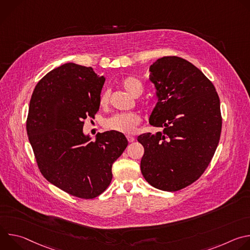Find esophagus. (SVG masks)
<instances>
[{
	"instance_id": "obj_1",
	"label": "esophagus",
	"mask_w": 250,
	"mask_h": 250,
	"mask_svg": "<svg viewBox=\"0 0 250 250\" xmlns=\"http://www.w3.org/2000/svg\"><path fill=\"white\" fill-rule=\"evenodd\" d=\"M126 139L128 142H133L135 140V137H133L131 135H126Z\"/></svg>"
}]
</instances>
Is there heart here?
I'll use <instances>...</instances> for the list:
<instances>
[{
  "label": "heart",
  "mask_w": 250,
  "mask_h": 250,
  "mask_svg": "<svg viewBox=\"0 0 250 250\" xmlns=\"http://www.w3.org/2000/svg\"><path fill=\"white\" fill-rule=\"evenodd\" d=\"M123 88L133 97H138L144 92V85L135 77H126L122 81ZM109 103V93L104 91L100 97V104L104 106ZM141 123V118L136 113H121L116 114L104 122V127L106 130L117 131L129 134L135 131Z\"/></svg>",
  "instance_id": "1"
}]
</instances>
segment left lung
<instances>
[{"mask_svg":"<svg viewBox=\"0 0 250 250\" xmlns=\"http://www.w3.org/2000/svg\"><path fill=\"white\" fill-rule=\"evenodd\" d=\"M149 71L158 97L149 124L162 130L137 137L145 148L140 169L154 188L179 191L199 179L216 152L220 98L202 71L181 57L159 58Z\"/></svg>","mask_w":250,"mask_h":250,"instance_id":"8db88e82","label":"left lung"}]
</instances>
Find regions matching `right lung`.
I'll return each mask as SVG.
<instances>
[{
	"mask_svg": "<svg viewBox=\"0 0 250 250\" xmlns=\"http://www.w3.org/2000/svg\"><path fill=\"white\" fill-rule=\"evenodd\" d=\"M104 82L92 67L63 64L35 86L26 119L41 173L62 191L86 200L109 187L112 165L127 146L121 132H99L95 141L83 133L84 121L99 111Z\"/></svg>",
	"mask_w": 250,
	"mask_h": 250,
	"instance_id": "1",
	"label": "right lung"
}]
</instances>
